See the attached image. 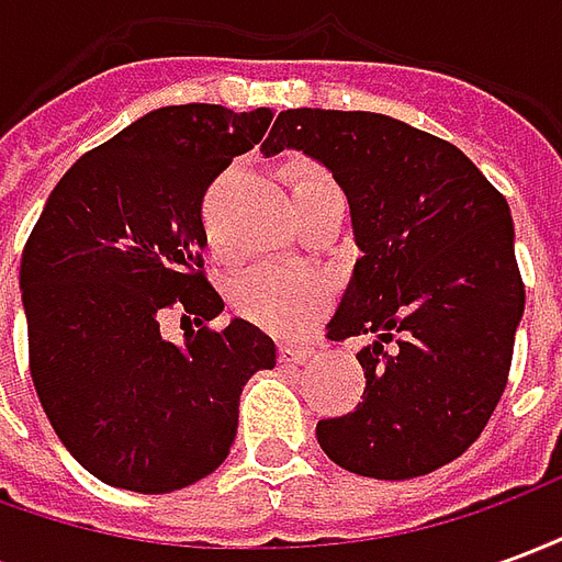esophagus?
I'll list each match as a JSON object with an SVG mask.
<instances>
[{
	"label": "esophagus",
	"mask_w": 562,
	"mask_h": 562,
	"mask_svg": "<svg viewBox=\"0 0 562 562\" xmlns=\"http://www.w3.org/2000/svg\"><path fill=\"white\" fill-rule=\"evenodd\" d=\"M310 358H313V349H310V346H292V342L280 346L282 364H306Z\"/></svg>",
	"instance_id": "obj_1"
}]
</instances>
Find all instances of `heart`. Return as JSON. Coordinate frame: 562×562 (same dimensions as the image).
Instances as JSON below:
<instances>
[{"instance_id": "b5f03b06", "label": "heart", "mask_w": 562, "mask_h": 562, "mask_svg": "<svg viewBox=\"0 0 562 562\" xmlns=\"http://www.w3.org/2000/svg\"><path fill=\"white\" fill-rule=\"evenodd\" d=\"M330 177L316 165H301L292 173V189L313 183H328ZM234 313L256 328L277 337H297L322 310L328 306V280L313 268H280L258 265L232 282Z\"/></svg>"}]
</instances>
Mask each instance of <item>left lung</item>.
<instances>
[{
    "instance_id": "obj_1",
    "label": "left lung",
    "mask_w": 562,
    "mask_h": 562,
    "mask_svg": "<svg viewBox=\"0 0 562 562\" xmlns=\"http://www.w3.org/2000/svg\"><path fill=\"white\" fill-rule=\"evenodd\" d=\"M282 149L334 173L361 249L328 340L370 337L364 401L318 422V446L385 482L446 467L494 415L524 316L506 198L454 144L385 114L282 111L261 153Z\"/></svg>"
}]
</instances>
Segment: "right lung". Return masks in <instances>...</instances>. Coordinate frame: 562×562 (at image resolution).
Listing matches in <instances>:
<instances>
[{"instance_id": "right-lung-1", "label": "right lung", "mask_w": 562, "mask_h": 562, "mask_svg": "<svg viewBox=\"0 0 562 562\" xmlns=\"http://www.w3.org/2000/svg\"><path fill=\"white\" fill-rule=\"evenodd\" d=\"M273 111L222 104L149 111L80 156L32 228L20 292L30 373L56 436L95 479L135 494L195 484L228 458L240 391L277 364L265 330L207 322L222 297L204 277L201 201ZM173 305L202 328L177 347Z\"/></svg>"}]
</instances>
